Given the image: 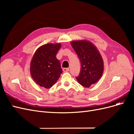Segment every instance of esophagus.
<instances>
[{
	"label": "esophagus",
	"mask_w": 134,
	"mask_h": 134,
	"mask_svg": "<svg viewBox=\"0 0 134 134\" xmlns=\"http://www.w3.org/2000/svg\"><path fill=\"white\" fill-rule=\"evenodd\" d=\"M63 71H64V72H67V71H69V68H64L63 69Z\"/></svg>",
	"instance_id": "34e87169"
}]
</instances>
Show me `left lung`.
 <instances>
[{"label": "left lung", "mask_w": 134, "mask_h": 134, "mask_svg": "<svg viewBox=\"0 0 134 134\" xmlns=\"http://www.w3.org/2000/svg\"><path fill=\"white\" fill-rule=\"evenodd\" d=\"M71 45L78 55L81 62L80 74L76 77L78 83L89 88L97 83L104 70L103 60L97 48L87 40L71 42Z\"/></svg>", "instance_id": "obj_1"}]
</instances>
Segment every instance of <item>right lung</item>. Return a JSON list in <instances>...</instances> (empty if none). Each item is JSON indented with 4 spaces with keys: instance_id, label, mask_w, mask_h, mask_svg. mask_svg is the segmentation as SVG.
Listing matches in <instances>:
<instances>
[{
    "instance_id": "obj_1",
    "label": "right lung",
    "mask_w": 134,
    "mask_h": 134,
    "mask_svg": "<svg viewBox=\"0 0 134 134\" xmlns=\"http://www.w3.org/2000/svg\"><path fill=\"white\" fill-rule=\"evenodd\" d=\"M61 46L60 43L44 44L35 52L31 62L30 72L40 86L51 88L63 72L60 61L56 57Z\"/></svg>"
}]
</instances>
